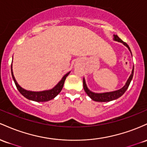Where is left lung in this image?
I'll use <instances>...</instances> for the list:
<instances>
[{
	"label": "left lung",
	"mask_w": 147,
	"mask_h": 147,
	"mask_svg": "<svg viewBox=\"0 0 147 147\" xmlns=\"http://www.w3.org/2000/svg\"><path fill=\"white\" fill-rule=\"evenodd\" d=\"M114 40L117 41V42H121L124 44L126 47L129 49V51H131H131L129 47H128V44H126V42H123L119 37H118L117 34H114ZM132 55V53H131ZM133 73H134V67H133V70H132V74L130 76L129 78L127 80L126 85L123 86L122 88L120 89V90H117V91H114V92H106V93H94L89 90V89L87 88L86 83H85V79L83 78V87H84V90H85V92L87 93V94L93 100H95V101H98V102H108V101H110V100H113L115 99H117V98H119L120 96H121L124 92L126 91V90L128 89V86H129L130 83H131V81L133 78Z\"/></svg>",
	"instance_id": "left-lung-1"
}]
</instances>
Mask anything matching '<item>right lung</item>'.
<instances>
[{"instance_id":"add662e5","label":"right lung","mask_w":147,"mask_h":147,"mask_svg":"<svg viewBox=\"0 0 147 147\" xmlns=\"http://www.w3.org/2000/svg\"><path fill=\"white\" fill-rule=\"evenodd\" d=\"M11 76H12L13 80H14V83H15L16 88L19 90V92L22 94L24 96L26 97V98L29 100H34V101L37 102H44V101H48V100H50L54 98L62 90V87H63L64 83H65V79L67 77V76L69 75L70 72L67 73L66 75L63 76V78H62V80L57 83V85H56L55 87L51 89L50 90H46V91H42V92H32V91H28V90H24L22 87L19 86V84L17 83L16 80L14 78V75H13L12 72V64L11 65Z\"/></svg>"}]
</instances>
